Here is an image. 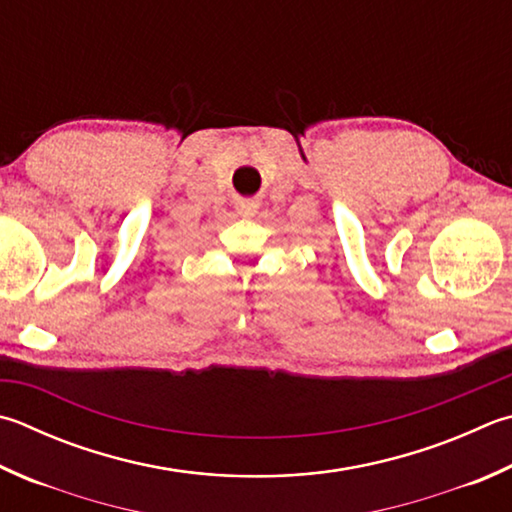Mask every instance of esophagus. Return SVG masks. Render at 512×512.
Returning a JSON list of instances; mask_svg holds the SVG:
<instances>
[{"label":"esophagus","mask_w":512,"mask_h":512,"mask_svg":"<svg viewBox=\"0 0 512 512\" xmlns=\"http://www.w3.org/2000/svg\"><path fill=\"white\" fill-rule=\"evenodd\" d=\"M237 210H239L241 217H253L255 212H257V203L255 201H241L239 206H237Z\"/></svg>","instance_id":"esophagus-1"}]
</instances>
